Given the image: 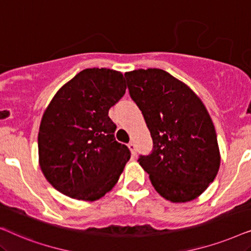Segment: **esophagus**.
I'll use <instances>...</instances> for the list:
<instances>
[{
    "mask_svg": "<svg viewBox=\"0 0 251 251\" xmlns=\"http://www.w3.org/2000/svg\"><path fill=\"white\" fill-rule=\"evenodd\" d=\"M128 147H129L130 152H131V154H132V156H136V145H135V143H132V142L129 143Z\"/></svg>",
    "mask_w": 251,
    "mask_h": 251,
    "instance_id": "obj_1",
    "label": "esophagus"
}]
</instances>
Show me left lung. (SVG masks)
I'll return each mask as SVG.
<instances>
[{
  "label": "left lung",
  "instance_id": "left-lung-1",
  "mask_svg": "<svg viewBox=\"0 0 251 251\" xmlns=\"http://www.w3.org/2000/svg\"><path fill=\"white\" fill-rule=\"evenodd\" d=\"M125 76L153 138L152 154L138 161L155 191L174 203L200 197L221 167L217 135L204 104L163 70H136Z\"/></svg>",
  "mask_w": 251,
  "mask_h": 251
}]
</instances>
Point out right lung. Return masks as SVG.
Returning a JSON list of instances; mask_svg holds the SVG:
<instances>
[{
	"instance_id": "1",
	"label": "right lung",
	"mask_w": 251,
	"mask_h": 251,
	"mask_svg": "<svg viewBox=\"0 0 251 251\" xmlns=\"http://www.w3.org/2000/svg\"><path fill=\"white\" fill-rule=\"evenodd\" d=\"M126 89L121 72L85 68L51 99L39 129V164L60 193L95 201L118 183L130 151L115 140L108 109Z\"/></svg>"
}]
</instances>
